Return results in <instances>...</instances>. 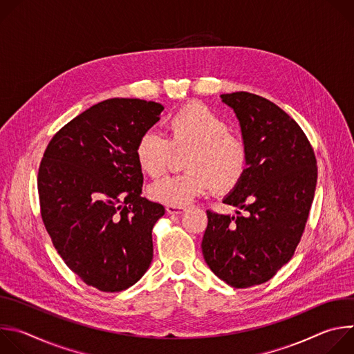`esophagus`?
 <instances>
[{"label": "esophagus", "instance_id": "34e87169", "mask_svg": "<svg viewBox=\"0 0 354 354\" xmlns=\"http://www.w3.org/2000/svg\"><path fill=\"white\" fill-rule=\"evenodd\" d=\"M168 214H182L186 212L185 206H167Z\"/></svg>", "mask_w": 354, "mask_h": 354}]
</instances>
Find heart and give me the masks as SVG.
Instances as JSON below:
<instances>
[{"mask_svg":"<svg viewBox=\"0 0 354 354\" xmlns=\"http://www.w3.org/2000/svg\"><path fill=\"white\" fill-rule=\"evenodd\" d=\"M168 141L154 131H145L136 145L140 169L161 176L169 161L171 147L189 148L183 157L185 172L165 176L148 189L149 197L168 206H185L205 194L234 189L248 168L245 141L228 131L227 122L203 104L192 102L176 111L165 123ZM170 144L168 145L167 142Z\"/></svg>","mask_w":354,"mask_h":354,"instance_id":"obj_1","label":"heart"}]
</instances>
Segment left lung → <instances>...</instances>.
Returning a JSON list of instances; mask_svg holds the SVG:
<instances>
[{
  "instance_id": "obj_1",
  "label": "left lung",
  "mask_w": 354,
  "mask_h": 354,
  "mask_svg": "<svg viewBox=\"0 0 354 354\" xmlns=\"http://www.w3.org/2000/svg\"><path fill=\"white\" fill-rule=\"evenodd\" d=\"M239 120L248 168L223 198L242 216L207 210L201 252L235 288L270 280L294 255L317 187V160L304 131L270 100L249 92L220 95Z\"/></svg>"
}]
</instances>
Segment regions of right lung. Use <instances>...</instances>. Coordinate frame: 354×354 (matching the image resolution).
I'll list each match as a JSON object with an SVG mask.
<instances>
[{"label": "right lung", "instance_id": "right-lung-1", "mask_svg": "<svg viewBox=\"0 0 354 354\" xmlns=\"http://www.w3.org/2000/svg\"><path fill=\"white\" fill-rule=\"evenodd\" d=\"M153 100L99 102L48 142L37 190L44 227L66 265L105 292L136 284L153 261V228L162 205L141 197L140 136L161 118Z\"/></svg>", "mask_w": 354, "mask_h": 354}]
</instances>
